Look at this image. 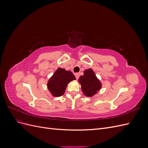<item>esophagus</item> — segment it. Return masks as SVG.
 Returning a JSON list of instances; mask_svg holds the SVG:
<instances>
[{
    "label": "esophagus",
    "instance_id": "obj_1",
    "mask_svg": "<svg viewBox=\"0 0 148 148\" xmlns=\"http://www.w3.org/2000/svg\"><path fill=\"white\" fill-rule=\"evenodd\" d=\"M75 75L76 78L78 79V78H79V73H76L75 74Z\"/></svg>",
    "mask_w": 148,
    "mask_h": 148
}]
</instances>
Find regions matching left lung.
<instances>
[{
  "mask_svg": "<svg viewBox=\"0 0 148 148\" xmlns=\"http://www.w3.org/2000/svg\"><path fill=\"white\" fill-rule=\"evenodd\" d=\"M78 82L81 84L83 94L87 97H92L102 88L100 80L97 78L91 69L84 71V75L80 76Z\"/></svg>",
  "mask_w": 148,
  "mask_h": 148,
  "instance_id": "1",
  "label": "left lung"
}]
</instances>
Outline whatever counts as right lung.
<instances>
[{"label":"right lung","mask_w":148,"mask_h":148,"mask_svg":"<svg viewBox=\"0 0 148 148\" xmlns=\"http://www.w3.org/2000/svg\"><path fill=\"white\" fill-rule=\"evenodd\" d=\"M75 79L76 78L71 71L58 68L49 79L47 88L53 96L59 97L64 95L67 84Z\"/></svg>","instance_id":"1"}]
</instances>
